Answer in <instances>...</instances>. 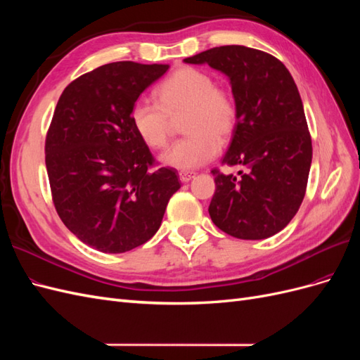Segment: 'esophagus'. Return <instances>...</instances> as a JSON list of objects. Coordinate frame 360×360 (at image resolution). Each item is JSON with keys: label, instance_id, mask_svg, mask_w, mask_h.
Segmentation results:
<instances>
[{"label": "esophagus", "instance_id": "1", "mask_svg": "<svg viewBox=\"0 0 360 360\" xmlns=\"http://www.w3.org/2000/svg\"><path fill=\"white\" fill-rule=\"evenodd\" d=\"M179 177H180V181H181V183H188L189 180H192V179L195 177V172L181 171V172L179 174Z\"/></svg>", "mask_w": 360, "mask_h": 360}]
</instances>
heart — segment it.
<instances>
[{
  "instance_id": "b5f03b06",
  "label": "heart",
  "mask_w": 360,
  "mask_h": 360,
  "mask_svg": "<svg viewBox=\"0 0 360 360\" xmlns=\"http://www.w3.org/2000/svg\"><path fill=\"white\" fill-rule=\"evenodd\" d=\"M158 102L141 99L130 110V123L150 148L165 147L171 118H181V132L188 135L174 143L160 162L165 167L191 171L212 160L221 144L231 139L238 110L234 97L216 86L213 76L184 66L163 81L156 90Z\"/></svg>"
}]
</instances>
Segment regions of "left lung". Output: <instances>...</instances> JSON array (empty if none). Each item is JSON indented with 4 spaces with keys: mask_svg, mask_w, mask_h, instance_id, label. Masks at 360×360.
Returning <instances> with one entry per match:
<instances>
[{
    "mask_svg": "<svg viewBox=\"0 0 360 360\" xmlns=\"http://www.w3.org/2000/svg\"><path fill=\"white\" fill-rule=\"evenodd\" d=\"M209 64L230 79L237 126L222 163L240 165L225 176L212 169L216 191L213 224L243 240L275 236L297 213L307 192L312 143L299 90L291 73L267 52L240 45L207 49L184 58Z\"/></svg>",
    "mask_w": 360,
    "mask_h": 360,
    "instance_id": "obj_1",
    "label": "left lung"
}]
</instances>
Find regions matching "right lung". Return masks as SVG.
Here are the masks:
<instances>
[{"label": "right lung", "instance_id": "right-lung-1", "mask_svg": "<svg viewBox=\"0 0 360 360\" xmlns=\"http://www.w3.org/2000/svg\"><path fill=\"white\" fill-rule=\"evenodd\" d=\"M168 64L117 61L70 82L46 135L52 201L63 224L105 254L148 242L162 224L177 169L151 171L155 158L130 123L139 94Z\"/></svg>", "mask_w": 360, "mask_h": 360}]
</instances>
